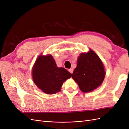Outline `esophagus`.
<instances>
[{
  "label": "esophagus",
  "instance_id": "obj_1",
  "mask_svg": "<svg viewBox=\"0 0 129 129\" xmlns=\"http://www.w3.org/2000/svg\"><path fill=\"white\" fill-rule=\"evenodd\" d=\"M68 71L71 73V74H73V68H71V69H68Z\"/></svg>",
  "mask_w": 129,
  "mask_h": 129
}]
</instances>
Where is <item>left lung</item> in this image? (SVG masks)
I'll use <instances>...</instances> for the list:
<instances>
[{
  "mask_svg": "<svg viewBox=\"0 0 129 129\" xmlns=\"http://www.w3.org/2000/svg\"><path fill=\"white\" fill-rule=\"evenodd\" d=\"M104 77L103 63L93 50L80 54L72 78L82 91L88 92L93 90L102 83Z\"/></svg>",
  "mask_w": 129,
  "mask_h": 129,
  "instance_id": "8db88e82",
  "label": "left lung"
}]
</instances>
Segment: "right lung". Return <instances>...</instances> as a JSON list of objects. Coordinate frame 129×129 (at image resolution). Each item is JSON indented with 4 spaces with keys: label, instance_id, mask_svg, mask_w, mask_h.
<instances>
[{
    "label": "right lung",
    "instance_id": "obj_1",
    "mask_svg": "<svg viewBox=\"0 0 129 129\" xmlns=\"http://www.w3.org/2000/svg\"><path fill=\"white\" fill-rule=\"evenodd\" d=\"M33 80L45 93L54 94L61 90L63 82L72 74L63 68H58L51 55L39 56L33 68Z\"/></svg>",
    "mask_w": 129,
    "mask_h": 129
}]
</instances>
